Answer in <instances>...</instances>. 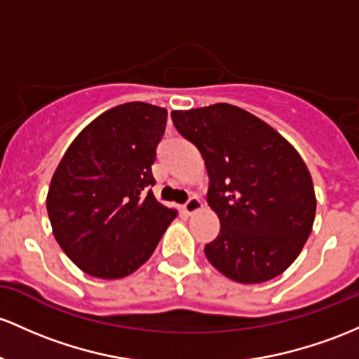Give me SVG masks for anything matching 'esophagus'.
Instances as JSON below:
<instances>
[{"label":"esophagus","mask_w":359,"mask_h":359,"mask_svg":"<svg viewBox=\"0 0 359 359\" xmlns=\"http://www.w3.org/2000/svg\"><path fill=\"white\" fill-rule=\"evenodd\" d=\"M201 208H203V203H201L198 198H191L186 204H184V211H186L187 215H194V212H198Z\"/></svg>","instance_id":"34e87169"}]
</instances>
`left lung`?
Returning a JSON list of instances; mask_svg holds the SVG:
<instances>
[{"label": "left lung", "instance_id": "1", "mask_svg": "<svg viewBox=\"0 0 359 359\" xmlns=\"http://www.w3.org/2000/svg\"><path fill=\"white\" fill-rule=\"evenodd\" d=\"M177 131L199 149L208 204L219 233L208 261L242 285L269 281L294 262L312 233V175L300 153L254 114L230 104L172 110Z\"/></svg>", "mask_w": 359, "mask_h": 359}]
</instances>
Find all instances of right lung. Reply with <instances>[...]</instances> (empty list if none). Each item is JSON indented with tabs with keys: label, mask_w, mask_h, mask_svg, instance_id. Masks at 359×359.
I'll use <instances>...</instances> for the list:
<instances>
[{
	"label": "right lung",
	"mask_w": 359,
	"mask_h": 359,
	"mask_svg": "<svg viewBox=\"0 0 359 359\" xmlns=\"http://www.w3.org/2000/svg\"><path fill=\"white\" fill-rule=\"evenodd\" d=\"M167 109L129 102L73 140L47 192L54 238L83 273L121 279L151 257L177 210L155 199L151 165Z\"/></svg>",
	"instance_id": "1"
}]
</instances>
